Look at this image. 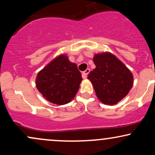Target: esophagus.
I'll return each instance as SVG.
<instances>
[{"label":"esophagus","mask_w":155,"mask_h":155,"mask_svg":"<svg viewBox=\"0 0 155 155\" xmlns=\"http://www.w3.org/2000/svg\"><path fill=\"white\" fill-rule=\"evenodd\" d=\"M90 69L87 68V69H86L84 71L82 72V77L84 78V79H86V78L87 77V75H88L89 73H90Z\"/></svg>","instance_id":"34e87169"}]
</instances>
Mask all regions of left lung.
<instances>
[{
    "mask_svg": "<svg viewBox=\"0 0 155 155\" xmlns=\"http://www.w3.org/2000/svg\"><path fill=\"white\" fill-rule=\"evenodd\" d=\"M95 68L90 72L97 98L103 104H117L128 94L133 85V76L120 59L108 51L94 55Z\"/></svg>",
    "mask_w": 155,
    "mask_h": 155,
    "instance_id": "left-lung-1",
    "label": "left lung"
}]
</instances>
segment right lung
I'll use <instances>...</instances> for the list:
<instances>
[{
    "label": "right lung",
    "instance_id": "1",
    "mask_svg": "<svg viewBox=\"0 0 155 155\" xmlns=\"http://www.w3.org/2000/svg\"><path fill=\"white\" fill-rule=\"evenodd\" d=\"M82 81L76 64L67 54L54 58L38 73L35 86L46 100L56 105H65L74 98Z\"/></svg>",
    "mask_w": 155,
    "mask_h": 155
}]
</instances>
